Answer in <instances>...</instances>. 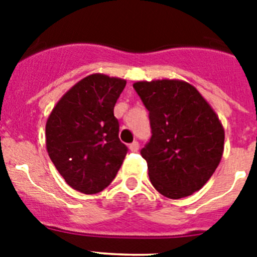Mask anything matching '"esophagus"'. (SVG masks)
<instances>
[{"mask_svg":"<svg viewBox=\"0 0 257 257\" xmlns=\"http://www.w3.org/2000/svg\"><path fill=\"white\" fill-rule=\"evenodd\" d=\"M128 148H130L131 152H138L139 151V143L133 142L130 145H128Z\"/></svg>","mask_w":257,"mask_h":257,"instance_id":"34e87169","label":"esophagus"}]
</instances>
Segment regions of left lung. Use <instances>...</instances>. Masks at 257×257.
Wrapping results in <instances>:
<instances>
[{
    "label": "left lung",
    "instance_id": "obj_1",
    "mask_svg": "<svg viewBox=\"0 0 257 257\" xmlns=\"http://www.w3.org/2000/svg\"><path fill=\"white\" fill-rule=\"evenodd\" d=\"M134 88L149 112L152 138L142 156L151 183L167 198L201 189L224 151V128L196 87L178 79L142 81Z\"/></svg>",
    "mask_w": 257,
    "mask_h": 257
}]
</instances>
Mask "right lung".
Masks as SVG:
<instances>
[{
  "mask_svg": "<svg viewBox=\"0 0 257 257\" xmlns=\"http://www.w3.org/2000/svg\"><path fill=\"white\" fill-rule=\"evenodd\" d=\"M126 81L104 74L81 79L61 97L46 123L50 160L68 185L85 194L105 189L128 148L119 140L114 105Z\"/></svg>",
  "mask_w": 257,
  "mask_h": 257,
  "instance_id": "add662e5",
  "label": "right lung"
}]
</instances>
